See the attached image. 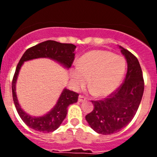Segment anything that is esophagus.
<instances>
[{"instance_id": "34e87169", "label": "esophagus", "mask_w": 157, "mask_h": 157, "mask_svg": "<svg viewBox=\"0 0 157 157\" xmlns=\"http://www.w3.org/2000/svg\"><path fill=\"white\" fill-rule=\"evenodd\" d=\"M86 98L85 97H83V96L79 95L78 96V102H83V101H85Z\"/></svg>"}]
</instances>
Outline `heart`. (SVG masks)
I'll return each instance as SVG.
<instances>
[{
    "instance_id": "b5f03b06",
    "label": "heart",
    "mask_w": 157,
    "mask_h": 157,
    "mask_svg": "<svg viewBox=\"0 0 157 157\" xmlns=\"http://www.w3.org/2000/svg\"><path fill=\"white\" fill-rule=\"evenodd\" d=\"M127 62L120 55L106 50L86 52L78 60V67L71 70V80L75 88H82L89 79V89L98 98L115 92L121 84Z\"/></svg>"
}]
</instances>
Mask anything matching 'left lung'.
I'll return each mask as SVG.
<instances>
[{
  "mask_svg": "<svg viewBox=\"0 0 157 157\" xmlns=\"http://www.w3.org/2000/svg\"><path fill=\"white\" fill-rule=\"evenodd\" d=\"M127 63L125 81L103 101H93L94 109L86 116L89 125L98 134H112L128 125L138 111L144 93L142 71L138 59L119 46Z\"/></svg>",
  "mask_w": 157,
  "mask_h": 157,
  "instance_id": "obj_1",
  "label": "left lung"
}]
</instances>
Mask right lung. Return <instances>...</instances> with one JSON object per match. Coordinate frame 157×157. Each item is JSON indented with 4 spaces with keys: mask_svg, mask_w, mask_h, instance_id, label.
<instances>
[{
    "mask_svg": "<svg viewBox=\"0 0 157 157\" xmlns=\"http://www.w3.org/2000/svg\"><path fill=\"white\" fill-rule=\"evenodd\" d=\"M75 48L76 46L73 44H65L48 40L28 48L19 60L12 80V97L18 114L30 128L42 133H50L56 130L66 118L67 107L77 102L78 94L64 88L59 95L56 105L49 112L41 116H30L22 109L16 95V82L22 65L24 62L31 59L48 58L57 62L64 68L69 69L74 61Z\"/></svg>",
    "mask_w": 157,
    "mask_h": 157,
    "instance_id": "add662e5",
    "label": "right lung"
}]
</instances>
